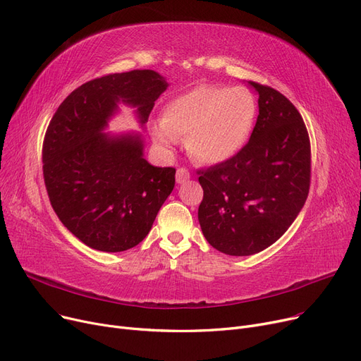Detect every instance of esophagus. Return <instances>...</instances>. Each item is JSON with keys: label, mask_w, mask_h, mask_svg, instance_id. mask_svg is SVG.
<instances>
[{"label": "esophagus", "mask_w": 361, "mask_h": 361, "mask_svg": "<svg viewBox=\"0 0 361 361\" xmlns=\"http://www.w3.org/2000/svg\"><path fill=\"white\" fill-rule=\"evenodd\" d=\"M188 178H190V173H188V169H185V168H178V169H177L176 180H177L178 184L185 183Z\"/></svg>", "instance_id": "1"}]
</instances>
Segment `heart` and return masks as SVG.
Instances as JSON below:
<instances>
[{"mask_svg":"<svg viewBox=\"0 0 361 361\" xmlns=\"http://www.w3.org/2000/svg\"><path fill=\"white\" fill-rule=\"evenodd\" d=\"M256 117L257 104L249 89L200 85L165 105L152 135L168 149L187 139L196 161L216 165L234 158L247 143Z\"/></svg>","mask_w":361,"mask_h":361,"instance_id":"heart-1","label":"heart"}]
</instances>
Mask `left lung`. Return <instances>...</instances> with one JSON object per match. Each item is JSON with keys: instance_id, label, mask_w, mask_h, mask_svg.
<instances>
[{"instance_id": "left-lung-1", "label": "left lung", "mask_w": 361, "mask_h": 361, "mask_svg": "<svg viewBox=\"0 0 361 361\" xmlns=\"http://www.w3.org/2000/svg\"><path fill=\"white\" fill-rule=\"evenodd\" d=\"M259 116L230 161L199 171L200 228L214 249L250 256L269 247L294 222L310 188V140L297 108L256 82Z\"/></svg>"}]
</instances>
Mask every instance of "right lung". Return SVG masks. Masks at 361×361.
I'll use <instances>...</instances> for the list:
<instances>
[{
  "label": "right lung",
  "mask_w": 361,
  "mask_h": 361,
  "mask_svg": "<svg viewBox=\"0 0 361 361\" xmlns=\"http://www.w3.org/2000/svg\"><path fill=\"white\" fill-rule=\"evenodd\" d=\"M166 87L154 70L93 79L68 94L47 128L42 169L49 202L66 228L90 249L135 247L173 192L176 168L150 165L140 135L104 133L120 102L137 108L143 126Z\"/></svg>",
  "instance_id": "1"
}]
</instances>
